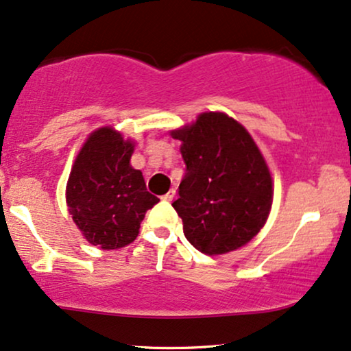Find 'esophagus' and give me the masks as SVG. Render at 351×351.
Returning <instances> with one entry per match:
<instances>
[{"mask_svg": "<svg viewBox=\"0 0 351 351\" xmlns=\"http://www.w3.org/2000/svg\"><path fill=\"white\" fill-rule=\"evenodd\" d=\"M175 194H176V191L175 189H170L167 194H163L162 199H163V201L170 202V201H173V199H175Z\"/></svg>", "mask_w": 351, "mask_h": 351, "instance_id": "34e87169", "label": "esophagus"}]
</instances>
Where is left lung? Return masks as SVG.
I'll return each instance as SVG.
<instances>
[{
	"mask_svg": "<svg viewBox=\"0 0 351 351\" xmlns=\"http://www.w3.org/2000/svg\"><path fill=\"white\" fill-rule=\"evenodd\" d=\"M186 163L171 204L188 241L204 254H225L250 243L272 207V176L263 154L237 119L220 112L171 131Z\"/></svg>",
	"mask_w": 351,
	"mask_h": 351,
	"instance_id": "obj_1",
	"label": "left lung"
}]
</instances>
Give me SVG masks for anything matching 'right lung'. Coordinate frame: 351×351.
<instances>
[{"mask_svg": "<svg viewBox=\"0 0 351 351\" xmlns=\"http://www.w3.org/2000/svg\"><path fill=\"white\" fill-rule=\"evenodd\" d=\"M134 144L113 128L92 132L77 154L66 202L74 223L90 245L118 250L132 243L145 212L158 197L145 188L143 173L130 165Z\"/></svg>", "mask_w": 351, "mask_h": 351, "instance_id": "1", "label": "right lung"}]
</instances>
